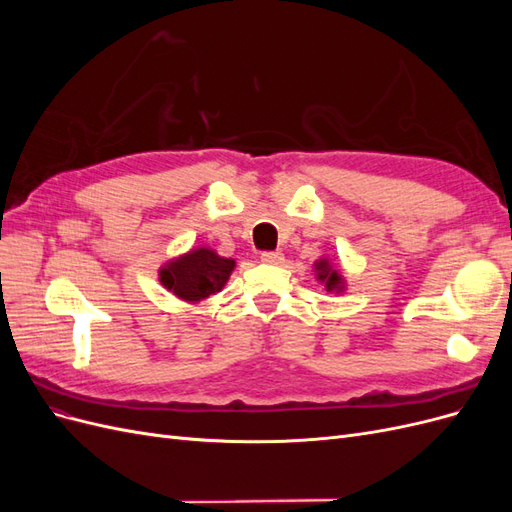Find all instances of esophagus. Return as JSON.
Wrapping results in <instances>:
<instances>
[{"mask_svg": "<svg viewBox=\"0 0 512 512\" xmlns=\"http://www.w3.org/2000/svg\"><path fill=\"white\" fill-rule=\"evenodd\" d=\"M260 260L267 262V265H282L284 254L282 252H265L260 256Z\"/></svg>", "mask_w": 512, "mask_h": 512, "instance_id": "34e87169", "label": "esophagus"}]
</instances>
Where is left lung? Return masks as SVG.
<instances>
[{"instance_id":"8db88e82","label":"left lung","mask_w":512,"mask_h":512,"mask_svg":"<svg viewBox=\"0 0 512 512\" xmlns=\"http://www.w3.org/2000/svg\"><path fill=\"white\" fill-rule=\"evenodd\" d=\"M314 271H316V280L324 284L327 292H342L346 288V280L339 273V269L333 265L329 258H320L314 262Z\"/></svg>"}]
</instances>
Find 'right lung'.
Masks as SVG:
<instances>
[{
  "label": "right lung",
  "instance_id": "obj_1",
  "mask_svg": "<svg viewBox=\"0 0 512 512\" xmlns=\"http://www.w3.org/2000/svg\"><path fill=\"white\" fill-rule=\"evenodd\" d=\"M237 262L220 256L211 247H194L177 258L166 260L160 267V284L188 303L207 301L220 292Z\"/></svg>",
  "mask_w": 512,
  "mask_h": 512
}]
</instances>
